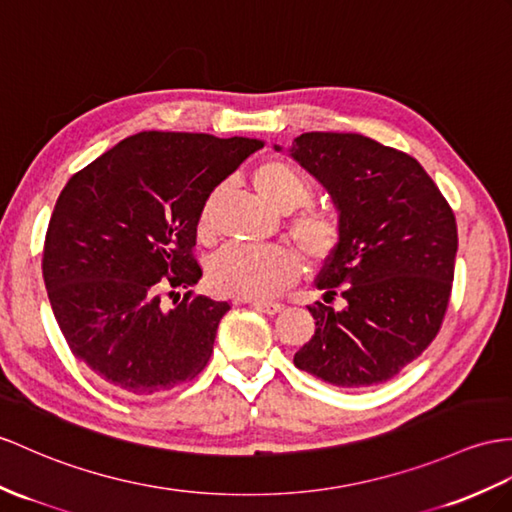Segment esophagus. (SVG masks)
<instances>
[{"mask_svg":"<svg viewBox=\"0 0 512 512\" xmlns=\"http://www.w3.org/2000/svg\"><path fill=\"white\" fill-rule=\"evenodd\" d=\"M252 308H256L258 313H265V315H278L284 310V306L278 302H252Z\"/></svg>","mask_w":512,"mask_h":512,"instance_id":"esophagus-1","label":"esophagus"}]
</instances>
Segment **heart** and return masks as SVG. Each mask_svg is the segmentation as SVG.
I'll return each mask as SVG.
<instances>
[{
    "label": "heart",
    "instance_id": "1",
    "mask_svg": "<svg viewBox=\"0 0 512 512\" xmlns=\"http://www.w3.org/2000/svg\"><path fill=\"white\" fill-rule=\"evenodd\" d=\"M254 186L258 195L280 213L302 208L313 197V184L297 167L284 160H267L254 171ZM213 202L210 197L199 213L197 228L202 234L213 226ZM291 239L302 249L304 256L321 263L330 258L341 243V221L326 210H304L291 219ZM302 263L295 252L286 247H247L228 245L210 260V284L223 295L241 299H269L291 286Z\"/></svg>",
    "mask_w": 512,
    "mask_h": 512
}]
</instances>
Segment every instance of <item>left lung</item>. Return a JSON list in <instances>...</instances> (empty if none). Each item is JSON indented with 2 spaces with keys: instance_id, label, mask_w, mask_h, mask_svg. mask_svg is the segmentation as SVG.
Returning <instances> with one entry per match:
<instances>
[{
  "instance_id": "1",
  "label": "left lung",
  "mask_w": 512,
  "mask_h": 512,
  "mask_svg": "<svg viewBox=\"0 0 512 512\" xmlns=\"http://www.w3.org/2000/svg\"><path fill=\"white\" fill-rule=\"evenodd\" d=\"M276 152L284 147L273 145ZM332 197L341 243L321 269L313 339L293 363L323 382L363 389L426 350L450 302L458 230L419 162L352 132H304L286 149Z\"/></svg>"
}]
</instances>
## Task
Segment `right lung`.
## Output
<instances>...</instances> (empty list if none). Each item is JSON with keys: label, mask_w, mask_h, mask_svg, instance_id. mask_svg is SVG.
<instances>
[{"label": "right lung", "mask_w": 512, "mask_h": 512, "mask_svg": "<svg viewBox=\"0 0 512 512\" xmlns=\"http://www.w3.org/2000/svg\"><path fill=\"white\" fill-rule=\"evenodd\" d=\"M263 145L139 132L62 189L43 249L49 304L73 356L121 393L152 397L206 367L230 304L191 291L171 308L160 299L202 278L191 254L199 213Z\"/></svg>", "instance_id": "obj_1"}]
</instances>
